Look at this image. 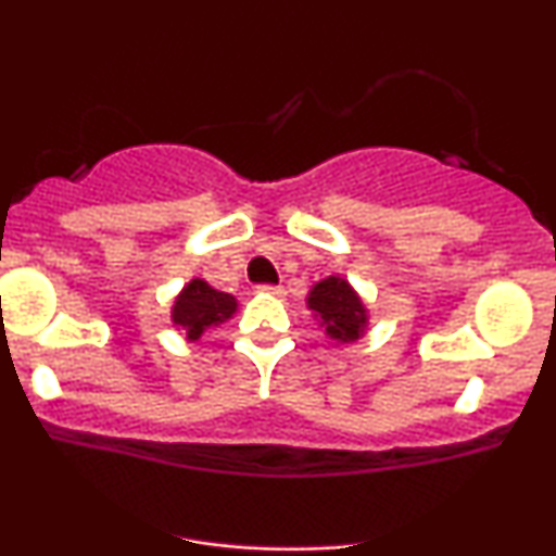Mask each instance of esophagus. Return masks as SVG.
<instances>
[{"label":"esophagus","instance_id":"esophagus-1","mask_svg":"<svg viewBox=\"0 0 556 556\" xmlns=\"http://www.w3.org/2000/svg\"><path fill=\"white\" fill-rule=\"evenodd\" d=\"M258 292H264V295H274V298H285V287L279 285H261Z\"/></svg>","mask_w":556,"mask_h":556}]
</instances>
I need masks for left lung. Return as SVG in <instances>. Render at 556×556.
Wrapping results in <instances>:
<instances>
[{
	"instance_id": "8db88e82",
	"label": "left lung",
	"mask_w": 556,
	"mask_h": 556,
	"mask_svg": "<svg viewBox=\"0 0 556 556\" xmlns=\"http://www.w3.org/2000/svg\"><path fill=\"white\" fill-rule=\"evenodd\" d=\"M308 311H314L324 331H327L329 340L348 344L361 340L368 329V308L363 303L358 292L353 290V285L340 274H331V277L321 279L311 287L308 298Z\"/></svg>"
}]
</instances>
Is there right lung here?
I'll use <instances>...</instances> for the list:
<instances>
[{
	"mask_svg": "<svg viewBox=\"0 0 556 556\" xmlns=\"http://www.w3.org/2000/svg\"><path fill=\"white\" fill-rule=\"evenodd\" d=\"M238 311V300L229 292L214 290L206 279H190L172 303V324L185 331L190 342L201 340L203 331L219 327Z\"/></svg>",
	"mask_w": 556,
	"mask_h": 556,
	"instance_id": "add662e5",
	"label": "right lung"
}]
</instances>
